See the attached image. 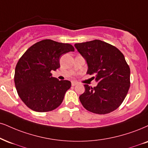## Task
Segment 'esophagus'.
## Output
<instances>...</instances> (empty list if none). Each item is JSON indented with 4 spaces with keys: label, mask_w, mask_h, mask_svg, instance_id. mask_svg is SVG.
<instances>
[{
    "label": "esophagus",
    "mask_w": 148,
    "mask_h": 148,
    "mask_svg": "<svg viewBox=\"0 0 148 148\" xmlns=\"http://www.w3.org/2000/svg\"><path fill=\"white\" fill-rule=\"evenodd\" d=\"M71 84H72L73 86H74L77 85V84H78V83H77V82H71Z\"/></svg>",
    "instance_id": "1"
}]
</instances>
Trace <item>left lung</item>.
Listing matches in <instances>:
<instances>
[{
	"label": "left lung",
	"mask_w": 148,
	"mask_h": 148,
	"mask_svg": "<svg viewBox=\"0 0 148 148\" xmlns=\"http://www.w3.org/2000/svg\"><path fill=\"white\" fill-rule=\"evenodd\" d=\"M75 48L88 64L87 74L95 75V87L85 84V92L79 96L87 110L105 114L115 110L125 98L130 86V69L124 56L106 42L95 40L76 43Z\"/></svg>",
	"instance_id": "8db88e82"
}]
</instances>
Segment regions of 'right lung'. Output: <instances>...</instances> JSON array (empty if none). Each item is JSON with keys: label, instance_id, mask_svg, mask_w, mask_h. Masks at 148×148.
Returning a JSON list of instances; mask_svg holds the SVG:
<instances>
[{"label": "right lung", "instance_id": "add662e5", "mask_svg": "<svg viewBox=\"0 0 148 148\" xmlns=\"http://www.w3.org/2000/svg\"><path fill=\"white\" fill-rule=\"evenodd\" d=\"M74 51L70 44L46 39L34 44L22 56L16 66L14 83L27 107L45 112L61 104L71 83L53 77L51 71L60 68L62 55Z\"/></svg>", "mask_w": 148, "mask_h": 148}]
</instances>
